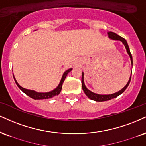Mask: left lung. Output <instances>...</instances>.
<instances>
[{"label":"left lung","mask_w":146,"mask_h":146,"mask_svg":"<svg viewBox=\"0 0 146 146\" xmlns=\"http://www.w3.org/2000/svg\"><path fill=\"white\" fill-rule=\"evenodd\" d=\"M108 37L110 38V39L112 40H115V41H120L123 43L124 47H125L126 52H127L128 54H129L130 58H131V64L133 66V58H132V55H131V52H130V49L129 45H128L127 42L124 38L121 37L120 36H119L118 35H117L116 33H113V32H108ZM131 75H132V71H131ZM131 75L130 76L129 80V82H127V84H126V86H124L123 88L121 89L120 90H119L118 92L113 93V94H96V93H94L90 91V90L87 88L85 84H84V72H82V89H83L84 93L86 94V96L89 99L91 100H94L95 101H99V102H101V101H109V100H111L112 99H114V98H116L117 96L120 95L122 93H123L124 92V90H126V88L128 87V86L129 85L130 82H131Z\"/></svg>","instance_id":"obj_1"}]
</instances>
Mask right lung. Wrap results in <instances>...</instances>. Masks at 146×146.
Segmentation results:
<instances>
[{
  "mask_svg": "<svg viewBox=\"0 0 146 146\" xmlns=\"http://www.w3.org/2000/svg\"><path fill=\"white\" fill-rule=\"evenodd\" d=\"M72 69H73V68H69V69L66 70V71H64V73H63V75H62V78H61L60 82V83L58 85V86L56 87L55 89H54L53 90L50 91V92H36V91L33 90H29V89L24 88L22 87L20 84L17 83V82L16 81V80H15L14 75H13V78H14V80H15V83H16L17 86H18L19 88H20L23 92L25 93L26 95H28L31 98H32V99H35V100L48 99H51V98L54 97V96H55L56 95H58V94H60L61 90H62L63 82H64V80H65L66 75H67L68 73H69V72L71 71Z\"/></svg>",
  "mask_w": 146,
  "mask_h": 146,
  "instance_id": "add662e5",
  "label": "right lung"
}]
</instances>
